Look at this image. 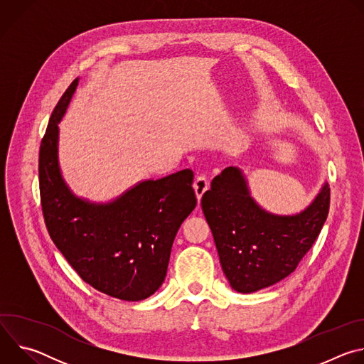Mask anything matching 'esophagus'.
<instances>
[{
  "mask_svg": "<svg viewBox=\"0 0 364 364\" xmlns=\"http://www.w3.org/2000/svg\"><path fill=\"white\" fill-rule=\"evenodd\" d=\"M193 187H194V191H196V194H197V198L200 200L201 196L205 193V190L209 188V180H207L204 176H198V177L196 178Z\"/></svg>",
  "mask_w": 364,
  "mask_h": 364,
  "instance_id": "obj_1",
  "label": "esophagus"
}]
</instances>
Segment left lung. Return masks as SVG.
Returning <instances> with one entry per match:
<instances>
[{"label":"left lung","mask_w":364,"mask_h":364,"mask_svg":"<svg viewBox=\"0 0 364 364\" xmlns=\"http://www.w3.org/2000/svg\"><path fill=\"white\" fill-rule=\"evenodd\" d=\"M328 207L330 187L324 181L301 212L272 213L252 197L239 167L225 168L201 197L222 269L242 294L268 288L294 272L320 235Z\"/></svg>","instance_id":"left-lung-1"}]
</instances>
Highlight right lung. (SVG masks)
<instances>
[{
	"mask_svg": "<svg viewBox=\"0 0 364 364\" xmlns=\"http://www.w3.org/2000/svg\"><path fill=\"white\" fill-rule=\"evenodd\" d=\"M79 77L60 97L40 145L38 177L44 222L56 247L95 289L141 301L163 285L174 237L197 204L193 171L142 180L109 201L73 193L59 163V122Z\"/></svg>",
	"mask_w": 364,
	"mask_h": 364,
	"instance_id": "add662e5",
	"label": "right lung"
}]
</instances>
